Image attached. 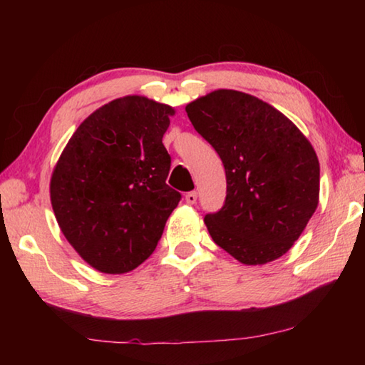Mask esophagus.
<instances>
[{
    "mask_svg": "<svg viewBox=\"0 0 365 365\" xmlns=\"http://www.w3.org/2000/svg\"><path fill=\"white\" fill-rule=\"evenodd\" d=\"M185 201H187L188 205H195V202L197 201V193H196V191H190V193L185 195Z\"/></svg>",
    "mask_w": 365,
    "mask_h": 365,
    "instance_id": "esophagus-1",
    "label": "esophagus"
}]
</instances>
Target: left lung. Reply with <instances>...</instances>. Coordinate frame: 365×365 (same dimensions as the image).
<instances>
[{"label": "left lung", "instance_id": "1", "mask_svg": "<svg viewBox=\"0 0 365 365\" xmlns=\"http://www.w3.org/2000/svg\"><path fill=\"white\" fill-rule=\"evenodd\" d=\"M185 110L225 168V205L205 217L214 243L246 265L282 257L319 205L311 141L285 114L243 91L215 90Z\"/></svg>", "mask_w": 365, "mask_h": 365}]
</instances>
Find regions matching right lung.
Returning <instances> with one entry per match:
<instances>
[{"instance_id":"add662e5","label":"right lung","mask_w":365,"mask_h":365,"mask_svg":"<svg viewBox=\"0 0 365 365\" xmlns=\"http://www.w3.org/2000/svg\"><path fill=\"white\" fill-rule=\"evenodd\" d=\"M174 114L146 96L117 98L80 123L54 165L58 225L98 272L125 274L145 262L180 201L165 183L170 156L163 145Z\"/></svg>"}]
</instances>
